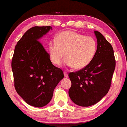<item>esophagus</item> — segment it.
Here are the masks:
<instances>
[{
  "label": "esophagus",
  "instance_id": "obj_1",
  "mask_svg": "<svg viewBox=\"0 0 127 127\" xmlns=\"http://www.w3.org/2000/svg\"><path fill=\"white\" fill-rule=\"evenodd\" d=\"M64 77H65V78H67V77H68V73H67V72H65H65H64Z\"/></svg>",
  "mask_w": 127,
  "mask_h": 127
}]
</instances>
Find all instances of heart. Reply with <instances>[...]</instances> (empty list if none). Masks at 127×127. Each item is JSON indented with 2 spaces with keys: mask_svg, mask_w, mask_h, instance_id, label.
<instances>
[{
  "mask_svg": "<svg viewBox=\"0 0 127 127\" xmlns=\"http://www.w3.org/2000/svg\"><path fill=\"white\" fill-rule=\"evenodd\" d=\"M96 49L97 43L94 37L72 31L60 32L48 46L53 64L60 65L65 52V64L76 69L87 66L95 57Z\"/></svg>",
  "mask_w": 127,
  "mask_h": 127,
  "instance_id": "b5f03b06",
  "label": "heart"
}]
</instances>
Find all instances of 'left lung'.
Masks as SVG:
<instances>
[{"instance_id":"left-lung-1","label":"left lung","mask_w":127,"mask_h":127,"mask_svg":"<svg viewBox=\"0 0 127 127\" xmlns=\"http://www.w3.org/2000/svg\"><path fill=\"white\" fill-rule=\"evenodd\" d=\"M94 32L97 39L94 58L85 67L68 73L72 82L68 95L73 103L82 107L93 105L107 95L115 68L112 45L100 32Z\"/></svg>"}]
</instances>
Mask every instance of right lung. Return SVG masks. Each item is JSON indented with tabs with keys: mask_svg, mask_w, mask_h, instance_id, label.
Returning <instances> with one entry per match:
<instances>
[{
	"mask_svg": "<svg viewBox=\"0 0 127 127\" xmlns=\"http://www.w3.org/2000/svg\"><path fill=\"white\" fill-rule=\"evenodd\" d=\"M50 26L33 27L15 45L12 60L14 87L27 103L42 107L50 102L54 90L64 78L62 69L55 67L50 55L38 40Z\"/></svg>",
	"mask_w": 127,
	"mask_h": 127,
	"instance_id": "right-lung-1",
	"label": "right lung"
}]
</instances>
